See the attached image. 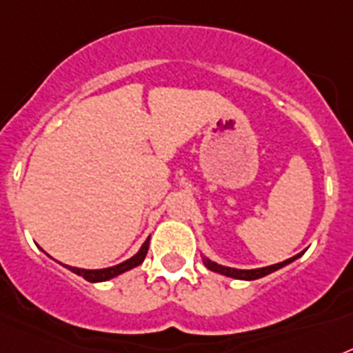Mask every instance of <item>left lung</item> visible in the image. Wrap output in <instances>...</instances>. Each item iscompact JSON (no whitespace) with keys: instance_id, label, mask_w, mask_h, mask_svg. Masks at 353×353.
<instances>
[{"instance_id":"8db88e82","label":"left lung","mask_w":353,"mask_h":353,"mask_svg":"<svg viewBox=\"0 0 353 353\" xmlns=\"http://www.w3.org/2000/svg\"><path fill=\"white\" fill-rule=\"evenodd\" d=\"M300 256V254H296L292 259L289 260H283L280 263H274V265H268V268H260V269H233V268H224V265H219L215 262H210L208 259H204V265L213 272H221L224 276H230V278H236V280H256V278H262L269 272L276 271V269L283 268L287 263H291L292 260H296Z\"/></svg>"}]
</instances>
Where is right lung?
Listing matches in <instances>:
<instances>
[{"label": "right lung", "mask_w": 353, "mask_h": 353, "mask_svg": "<svg viewBox=\"0 0 353 353\" xmlns=\"http://www.w3.org/2000/svg\"><path fill=\"white\" fill-rule=\"evenodd\" d=\"M147 251H149V239L145 241V244L141 245V250L138 251L132 259L118 263V265H112V268L94 269V271H91V269L70 268V265H66V268L70 269V271L75 272V274H79V276L84 278V280H88V282H105V280H111V278L118 276V274H121V272H125L129 271V269L136 268V265H140V263L145 260V256H147Z\"/></svg>", "instance_id": "1"}]
</instances>
